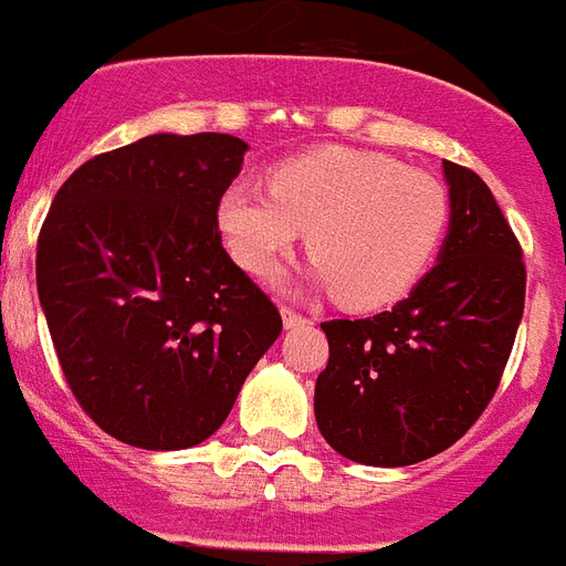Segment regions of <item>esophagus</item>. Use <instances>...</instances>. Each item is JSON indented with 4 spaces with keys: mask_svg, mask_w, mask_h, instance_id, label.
<instances>
[{
    "mask_svg": "<svg viewBox=\"0 0 566 566\" xmlns=\"http://www.w3.org/2000/svg\"><path fill=\"white\" fill-rule=\"evenodd\" d=\"M282 321L287 329H293V326H302V323H305V314H300L296 308H291V305H282Z\"/></svg>",
    "mask_w": 566,
    "mask_h": 566,
    "instance_id": "esophagus-1",
    "label": "esophagus"
}]
</instances>
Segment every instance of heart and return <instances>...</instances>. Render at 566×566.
<instances>
[{"mask_svg": "<svg viewBox=\"0 0 566 566\" xmlns=\"http://www.w3.org/2000/svg\"><path fill=\"white\" fill-rule=\"evenodd\" d=\"M266 188L234 184L216 228L240 270L273 275L310 228L312 279L350 308H379L418 284L446 237L451 198L424 168L356 148H317L266 168Z\"/></svg>", "mask_w": 566, "mask_h": 566, "instance_id": "heart-1", "label": "heart"}]
</instances>
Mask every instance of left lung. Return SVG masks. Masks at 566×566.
<instances>
[{"label":"left lung","mask_w":566,"mask_h":566,"mask_svg":"<svg viewBox=\"0 0 566 566\" xmlns=\"http://www.w3.org/2000/svg\"><path fill=\"white\" fill-rule=\"evenodd\" d=\"M442 171L451 222L437 266L391 312L321 323L314 416L353 463L412 465L454 446L493 400L523 321L520 240L472 168Z\"/></svg>","instance_id":"obj_1"}]
</instances>
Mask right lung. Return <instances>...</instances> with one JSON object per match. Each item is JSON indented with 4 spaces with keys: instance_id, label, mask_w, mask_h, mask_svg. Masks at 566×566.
<instances>
[{
    "instance_id": "right-lung-1",
    "label": "right lung",
    "mask_w": 566,
    "mask_h": 566,
    "mask_svg": "<svg viewBox=\"0 0 566 566\" xmlns=\"http://www.w3.org/2000/svg\"><path fill=\"white\" fill-rule=\"evenodd\" d=\"M243 139L157 133L82 163L38 234V296L73 398L109 437L180 451L222 427L282 314L222 249Z\"/></svg>"
}]
</instances>
